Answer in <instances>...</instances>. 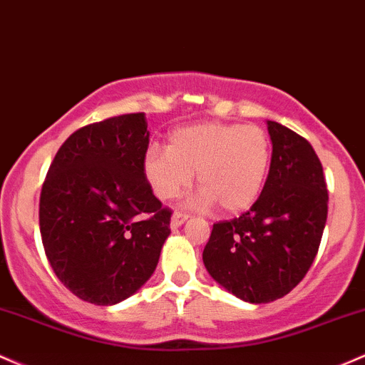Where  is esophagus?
<instances>
[{
  "mask_svg": "<svg viewBox=\"0 0 365 365\" xmlns=\"http://www.w3.org/2000/svg\"><path fill=\"white\" fill-rule=\"evenodd\" d=\"M187 217H190V214H186V212H175V214L172 215L170 226L172 227H179L184 222V220H187Z\"/></svg>",
  "mask_w": 365,
  "mask_h": 365,
  "instance_id": "esophagus-1",
  "label": "esophagus"
}]
</instances>
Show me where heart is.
<instances>
[{
  "mask_svg": "<svg viewBox=\"0 0 365 365\" xmlns=\"http://www.w3.org/2000/svg\"><path fill=\"white\" fill-rule=\"evenodd\" d=\"M271 155V138L259 125L207 122L174 130L167 150H146L143 172L160 200L181 196L198 172L202 193L196 203H217L232 214L259 198Z\"/></svg>",
  "mask_w": 365,
  "mask_h": 365,
  "instance_id": "obj_1",
  "label": "heart"
}]
</instances>
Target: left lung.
<instances>
[{
    "instance_id": "1",
    "label": "left lung",
    "mask_w": 365,
    "mask_h": 365,
    "mask_svg": "<svg viewBox=\"0 0 365 365\" xmlns=\"http://www.w3.org/2000/svg\"><path fill=\"white\" fill-rule=\"evenodd\" d=\"M272 158L257 202L219 220L203 264L220 286L250 304L288 294L309 272L327 219V187L319 157L294 130L267 120Z\"/></svg>"
}]
</instances>
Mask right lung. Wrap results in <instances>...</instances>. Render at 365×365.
Returning a JSON list of instances; mask_svg holds the SVG:
<instances>
[{"label":"right lung","mask_w":365,"mask_h":365,"mask_svg":"<svg viewBox=\"0 0 365 365\" xmlns=\"http://www.w3.org/2000/svg\"><path fill=\"white\" fill-rule=\"evenodd\" d=\"M145 113L77 129L56 151L39 198L44 253L61 284L81 300L113 305L136 293L170 235L143 172Z\"/></svg>","instance_id":"obj_1"}]
</instances>
